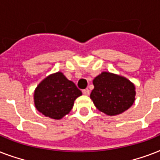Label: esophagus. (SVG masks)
Listing matches in <instances>:
<instances>
[{
  "label": "esophagus",
  "mask_w": 160,
  "mask_h": 160,
  "mask_svg": "<svg viewBox=\"0 0 160 160\" xmlns=\"http://www.w3.org/2000/svg\"><path fill=\"white\" fill-rule=\"evenodd\" d=\"M82 92H83V94H84V95H90V90H88V89H87V90H84L82 91Z\"/></svg>",
  "instance_id": "esophagus-1"
}]
</instances>
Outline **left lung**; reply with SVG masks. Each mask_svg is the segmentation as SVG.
I'll return each instance as SVG.
<instances>
[{"label": "left lung", "mask_w": 160, "mask_h": 160, "mask_svg": "<svg viewBox=\"0 0 160 160\" xmlns=\"http://www.w3.org/2000/svg\"><path fill=\"white\" fill-rule=\"evenodd\" d=\"M90 99L100 111L114 116L132 106L135 100V86L127 78L104 71L93 80Z\"/></svg>", "instance_id": "obj_1"}]
</instances>
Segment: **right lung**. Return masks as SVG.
<instances>
[{"label": "right lung", "mask_w": 160, "mask_h": 160, "mask_svg": "<svg viewBox=\"0 0 160 160\" xmlns=\"http://www.w3.org/2000/svg\"><path fill=\"white\" fill-rule=\"evenodd\" d=\"M81 95L75 83L58 71L39 83L34 92V103L45 116L60 119L70 113L75 100Z\"/></svg>", "instance_id": "obj_1"}]
</instances>
